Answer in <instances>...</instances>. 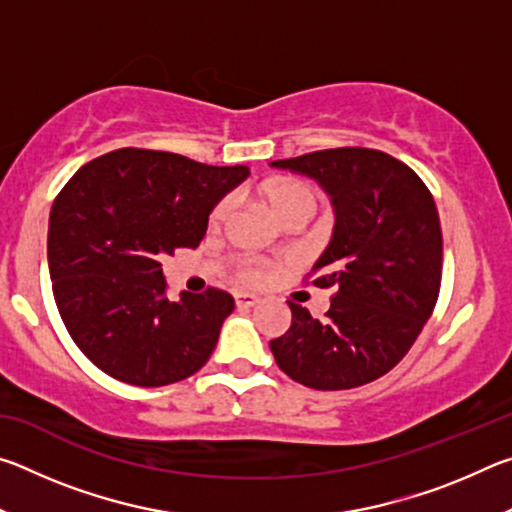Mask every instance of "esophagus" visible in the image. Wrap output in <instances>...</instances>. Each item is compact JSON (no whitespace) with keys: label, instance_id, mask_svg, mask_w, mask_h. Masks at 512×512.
<instances>
[{"label":"esophagus","instance_id":"34e87169","mask_svg":"<svg viewBox=\"0 0 512 512\" xmlns=\"http://www.w3.org/2000/svg\"><path fill=\"white\" fill-rule=\"evenodd\" d=\"M235 302L239 309H248V307L257 305L259 296H255V293H235Z\"/></svg>","mask_w":512,"mask_h":512}]
</instances>
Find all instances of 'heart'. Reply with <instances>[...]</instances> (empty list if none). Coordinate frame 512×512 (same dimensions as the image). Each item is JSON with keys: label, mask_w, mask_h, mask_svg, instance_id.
Here are the masks:
<instances>
[{"label": "heart", "mask_w": 512, "mask_h": 512, "mask_svg": "<svg viewBox=\"0 0 512 512\" xmlns=\"http://www.w3.org/2000/svg\"><path fill=\"white\" fill-rule=\"evenodd\" d=\"M262 194L266 198V203L271 205V210L280 216L284 223L296 219V216H307V219H311L318 207V196L314 192V187L305 183V180H296V178L271 180V183H266L262 187ZM232 207H235V198L232 196H223L221 201L212 207L210 212L212 230L221 228V225L230 219ZM235 271L241 282L264 284L273 273V264L262 257H239L235 262Z\"/></svg>", "instance_id": "1"}]
</instances>
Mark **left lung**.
I'll list each match as a JSON object with an SVG mask.
<instances>
[{"mask_svg":"<svg viewBox=\"0 0 512 512\" xmlns=\"http://www.w3.org/2000/svg\"><path fill=\"white\" fill-rule=\"evenodd\" d=\"M332 196L334 235L311 284L334 287L325 320L289 302L291 327L271 341L282 372L316 391H345L395 368L427 323L443 277V232L422 178L361 146L271 162Z\"/></svg>","mask_w":512,"mask_h":512,"instance_id":"1","label":"left lung"}]
</instances>
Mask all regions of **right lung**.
<instances>
[{
	"mask_svg": "<svg viewBox=\"0 0 512 512\" xmlns=\"http://www.w3.org/2000/svg\"><path fill=\"white\" fill-rule=\"evenodd\" d=\"M248 173L119 149L60 189L47 235L51 289L69 336L99 370L153 388L205 366L235 298L210 287L171 300L160 259L201 244L212 207Z\"/></svg>",
	"mask_w": 512,
	"mask_h": 512,
	"instance_id": "right-lung-1",
	"label": "right lung"
}]
</instances>
